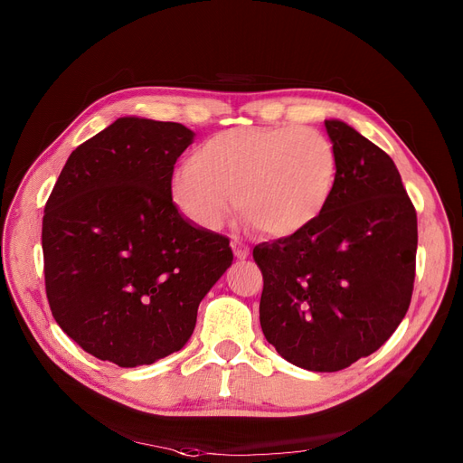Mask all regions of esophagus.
Listing matches in <instances>:
<instances>
[{
  "instance_id": "esophagus-1",
  "label": "esophagus",
  "mask_w": 463,
  "mask_h": 463,
  "mask_svg": "<svg viewBox=\"0 0 463 463\" xmlns=\"http://www.w3.org/2000/svg\"><path fill=\"white\" fill-rule=\"evenodd\" d=\"M231 248H232V251H234V257L236 259H248V255H250V248L244 244V241H241L240 238H236V236H232V240H231Z\"/></svg>"
}]
</instances>
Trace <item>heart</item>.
<instances>
[{
	"label": "heart",
	"instance_id": "b5f03b06",
	"mask_svg": "<svg viewBox=\"0 0 463 463\" xmlns=\"http://www.w3.org/2000/svg\"><path fill=\"white\" fill-rule=\"evenodd\" d=\"M337 182L332 140L311 128H234L201 142L170 180L178 210L222 229L240 203L246 223L274 238L304 232L325 213Z\"/></svg>",
	"mask_w": 463,
	"mask_h": 463
}]
</instances>
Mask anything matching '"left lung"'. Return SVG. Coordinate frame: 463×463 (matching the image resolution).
<instances>
[{"instance_id": "left-lung-1", "label": "left lung", "mask_w": 463, "mask_h": 463, "mask_svg": "<svg viewBox=\"0 0 463 463\" xmlns=\"http://www.w3.org/2000/svg\"><path fill=\"white\" fill-rule=\"evenodd\" d=\"M337 182L304 232L262 241L260 328L290 364L339 372L375 353L411 304L417 212L394 161L339 119H325Z\"/></svg>"}]
</instances>
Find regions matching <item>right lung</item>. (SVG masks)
<instances>
[{
	"instance_id": "1",
	"label": "right lung",
	"mask_w": 463,
	"mask_h": 463,
	"mask_svg": "<svg viewBox=\"0 0 463 463\" xmlns=\"http://www.w3.org/2000/svg\"><path fill=\"white\" fill-rule=\"evenodd\" d=\"M193 137L175 121L118 118L69 156L44 206L54 319L119 368L180 351L232 264L229 238L193 225L173 203L175 163Z\"/></svg>"
}]
</instances>
